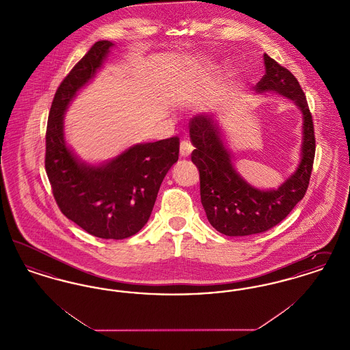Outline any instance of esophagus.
<instances>
[{"label":"esophagus","mask_w":350,"mask_h":350,"mask_svg":"<svg viewBox=\"0 0 350 350\" xmlns=\"http://www.w3.org/2000/svg\"><path fill=\"white\" fill-rule=\"evenodd\" d=\"M191 150H193L191 143H190L189 140H183L181 144H180V154H181L183 157H189L190 153H191Z\"/></svg>","instance_id":"34e87169"}]
</instances>
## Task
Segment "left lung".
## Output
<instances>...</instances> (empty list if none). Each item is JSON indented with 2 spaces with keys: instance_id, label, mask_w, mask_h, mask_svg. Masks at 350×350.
I'll return each instance as SVG.
<instances>
[{
  "instance_id": "left-lung-1",
  "label": "left lung",
  "mask_w": 350,
  "mask_h": 350,
  "mask_svg": "<svg viewBox=\"0 0 350 350\" xmlns=\"http://www.w3.org/2000/svg\"><path fill=\"white\" fill-rule=\"evenodd\" d=\"M265 75L256 92H275L294 100L303 114L301 160L295 173L277 190H258L233 169L217 124L208 116H196L189 123L196 150L191 161L200 170V202L210 224L227 236L265 232L281 223L304 197L315 159V131L304 92L295 76L264 55Z\"/></svg>"
}]
</instances>
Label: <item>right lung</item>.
<instances>
[{"label":"right lung","instance_id":"right-lung-1","mask_svg":"<svg viewBox=\"0 0 350 350\" xmlns=\"http://www.w3.org/2000/svg\"><path fill=\"white\" fill-rule=\"evenodd\" d=\"M113 43L96 42L57 88L46 133V172L60 211L83 231L122 240L148 221L161 183L178 160L177 136L136 144L114 160L92 167L79 161L64 140L69 102L100 69Z\"/></svg>","mask_w":350,"mask_h":350}]
</instances>
